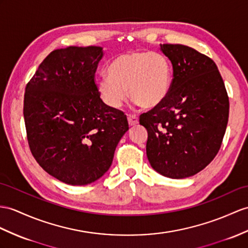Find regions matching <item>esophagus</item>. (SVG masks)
I'll use <instances>...</instances> for the list:
<instances>
[{
	"mask_svg": "<svg viewBox=\"0 0 248 248\" xmlns=\"http://www.w3.org/2000/svg\"><path fill=\"white\" fill-rule=\"evenodd\" d=\"M127 120H128V124L130 126H135L139 123V119L135 114H127Z\"/></svg>",
	"mask_w": 248,
	"mask_h": 248,
	"instance_id": "esophagus-1",
	"label": "esophagus"
}]
</instances>
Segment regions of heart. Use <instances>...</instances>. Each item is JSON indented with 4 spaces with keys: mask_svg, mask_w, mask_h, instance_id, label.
<instances>
[{
    "mask_svg": "<svg viewBox=\"0 0 248 248\" xmlns=\"http://www.w3.org/2000/svg\"><path fill=\"white\" fill-rule=\"evenodd\" d=\"M107 74L98 78L96 88L104 103L114 109L127 98V89L136 103L154 108L164 101L170 88V65L158 52L120 54L108 65Z\"/></svg>",
    "mask_w": 248,
    "mask_h": 248,
    "instance_id": "1",
    "label": "heart"
}]
</instances>
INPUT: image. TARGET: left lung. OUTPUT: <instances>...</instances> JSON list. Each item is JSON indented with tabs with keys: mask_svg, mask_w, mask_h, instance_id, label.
Segmentation results:
<instances>
[{
	"mask_svg": "<svg viewBox=\"0 0 248 248\" xmlns=\"http://www.w3.org/2000/svg\"><path fill=\"white\" fill-rule=\"evenodd\" d=\"M173 78L164 101L140 116L147 129L150 165L171 179L204 170L220 150L228 122L229 101L216 63L196 49L163 44Z\"/></svg>",
	"mask_w": 248,
	"mask_h": 248,
	"instance_id": "left-lung-1",
	"label": "left lung"
}]
</instances>
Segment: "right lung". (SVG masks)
<instances>
[{
  "mask_svg": "<svg viewBox=\"0 0 248 248\" xmlns=\"http://www.w3.org/2000/svg\"><path fill=\"white\" fill-rule=\"evenodd\" d=\"M99 46L51 51L28 82L24 120L33 158L69 185H86L109 170L114 150L128 130L123 111L100 98L94 74Z\"/></svg>",
  "mask_w": 248,
  "mask_h": 248,
  "instance_id": "1",
  "label": "right lung"
}]
</instances>
